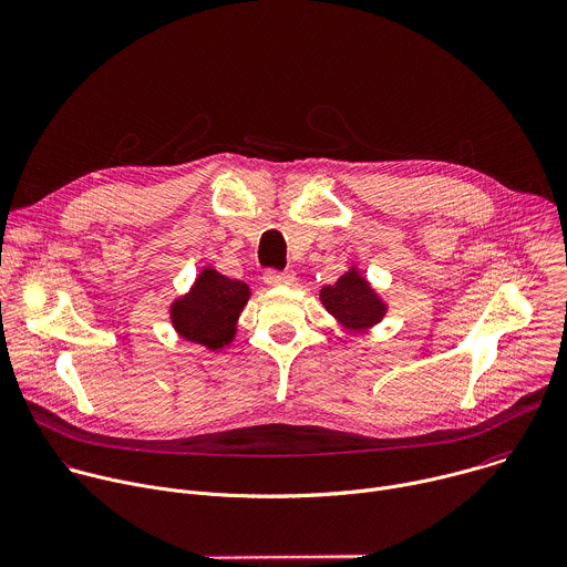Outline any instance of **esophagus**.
<instances>
[{"mask_svg":"<svg viewBox=\"0 0 567 567\" xmlns=\"http://www.w3.org/2000/svg\"><path fill=\"white\" fill-rule=\"evenodd\" d=\"M265 282L269 287H285V285H293L296 276L291 271H276V269H267L265 271Z\"/></svg>","mask_w":567,"mask_h":567,"instance_id":"esophagus-1","label":"esophagus"}]
</instances>
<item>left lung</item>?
I'll return each instance as SVG.
<instances>
[{"label":"left lung","instance_id":"left-lung-1","mask_svg":"<svg viewBox=\"0 0 567 567\" xmlns=\"http://www.w3.org/2000/svg\"><path fill=\"white\" fill-rule=\"evenodd\" d=\"M320 300L343 328L352 332L368 330L385 316V302L352 267L334 285L320 289Z\"/></svg>","mask_w":567,"mask_h":567}]
</instances>
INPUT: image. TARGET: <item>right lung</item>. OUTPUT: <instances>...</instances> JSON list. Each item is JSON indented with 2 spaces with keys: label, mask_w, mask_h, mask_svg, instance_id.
Here are the masks:
<instances>
[{
  "label": "right lung",
  "mask_w": 567,
  "mask_h": 567,
  "mask_svg": "<svg viewBox=\"0 0 567 567\" xmlns=\"http://www.w3.org/2000/svg\"><path fill=\"white\" fill-rule=\"evenodd\" d=\"M251 291L241 280L226 278L206 267L193 289L171 305L175 330L208 350H221L235 337V322Z\"/></svg>",
  "instance_id": "1"
}]
</instances>
